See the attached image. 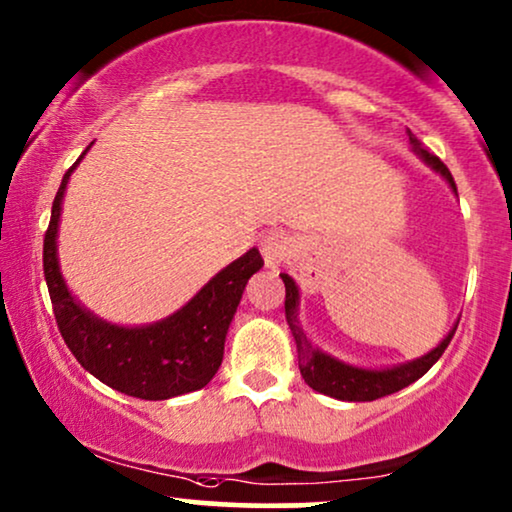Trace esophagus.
<instances>
[{
    "mask_svg": "<svg viewBox=\"0 0 512 512\" xmlns=\"http://www.w3.org/2000/svg\"><path fill=\"white\" fill-rule=\"evenodd\" d=\"M261 254L268 268L280 265L289 254V242L280 230H270L261 237Z\"/></svg>",
    "mask_w": 512,
    "mask_h": 512,
    "instance_id": "34e87169",
    "label": "esophagus"
}]
</instances>
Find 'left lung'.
I'll use <instances>...</instances> for the list:
<instances>
[{
  "instance_id": "8db88e82",
  "label": "left lung",
  "mask_w": 512,
  "mask_h": 512,
  "mask_svg": "<svg viewBox=\"0 0 512 512\" xmlns=\"http://www.w3.org/2000/svg\"><path fill=\"white\" fill-rule=\"evenodd\" d=\"M409 141L414 145V150L421 155L426 162L433 167L435 171L447 178L451 188L456 190L454 176L447 169V164L442 162L440 157L433 155L423 148L421 141L409 131ZM284 282V289H287V296H284V315H287L289 329L294 334L296 341V350H298V369H301V376L305 378L310 388L317 390V393H324L329 397H336V400H348V402H371L378 400V397L393 395L397 390L407 388L409 383H414L421 378L426 371L433 367V364L440 360L444 350L451 338H454V331L444 338V341L437 345L433 353H428L421 360H414L409 364H402V367H393V369H383V371H371V369H357V367H348V364L334 360V357L320 353V350L313 348V343L308 341V336L303 334L301 324H298V287L296 282L291 280L289 275H280Z\"/></svg>"
}]
</instances>
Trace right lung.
<instances>
[{
	"label": "right lung",
	"instance_id": "1",
	"mask_svg": "<svg viewBox=\"0 0 512 512\" xmlns=\"http://www.w3.org/2000/svg\"><path fill=\"white\" fill-rule=\"evenodd\" d=\"M75 167L77 162L65 171L53 197L44 235V277L65 345L89 374L124 395L169 400L204 388L221 367L225 334L249 277L261 270V254L258 249L247 251L218 272L178 313L150 327L124 329L96 320L70 296L56 258L61 199Z\"/></svg>",
	"mask_w": 512,
	"mask_h": 512
}]
</instances>
